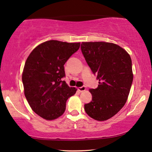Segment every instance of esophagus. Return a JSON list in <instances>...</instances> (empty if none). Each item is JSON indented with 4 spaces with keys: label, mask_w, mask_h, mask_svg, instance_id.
<instances>
[{
    "label": "esophagus",
    "mask_w": 152,
    "mask_h": 152,
    "mask_svg": "<svg viewBox=\"0 0 152 152\" xmlns=\"http://www.w3.org/2000/svg\"><path fill=\"white\" fill-rule=\"evenodd\" d=\"M78 90H79L80 92H83L86 90V87L85 86H81V87H79L78 88Z\"/></svg>",
    "instance_id": "34e87169"
}]
</instances>
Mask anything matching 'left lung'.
Listing matches in <instances>:
<instances>
[{
  "mask_svg": "<svg viewBox=\"0 0 152 152\" xmlns=\"http://www.w3.org/2000/svg\"><path fill=\"white\" fill-rule=\"evenodd\" d=\"M80 49L98 87L90 89L92 101L84 105L86 112L97 121L116 114L127 100L133 74L129 54L118 45L106 42H83Z\"/></svg>",
  "mask_w": 152,
  "mask_h": 152,
  "instance_id": "obj_1",
  "label": "left lung"
}]
</instances>
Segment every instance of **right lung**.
<instances>
[{"mask_svg":"<svg viewBox=\"0 0 152 152\" xmlns=\"http://www.w3.org/2000/svg\"><path fill=\"white\" fill-rule=\"evenodd\" d=\"M80 43L46 41L30 53L22 74L24 95L36 114L53 120L64 114L67 99L76 92L62 78L64 65L79 49Z\"/></svg>","mask_w":152,"mask_h":152,"instance_id":"1","label":"right lung"}]
</instances>
